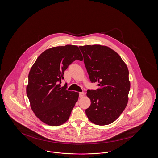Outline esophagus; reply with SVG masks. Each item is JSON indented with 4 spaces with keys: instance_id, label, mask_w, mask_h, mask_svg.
Segmentation results:
<instances>
[{
    "instance_id": "1",
    "label": "esophagus",
    "mask_w": 158,
    "mask_h": 158,
    "mask_svg": "<svg viewBox=\"0 0 158 158\" xmlns=\"http://www.w3.org/2000/svg\"><path fill=\"white\" fill-rule=\"evenodd\" d=\"M85 94V93L83 92H80V93H79V97H80V98H82V97H84Z\"/></svg>"
}]
</instances>
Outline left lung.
Returning a JSON list of instances; mask_svg holds the SVG:
<instances>
[{"mask_svg": "<svg viewBox=\"0 0 158 158\" xmlns=\"http://www.w3.org/2000/svg\"><path fill=\"white\" fill-rule=\"evenodd\" d=\"M90 82L98 83L97 90H88L90 106L88 119L99 126L116 120L126 108L130 82L127 66L114 50L105 45L79 46Z\"/></svg>", "mask_w": 158, "mask_h": 158, "instance_id": "obj_1", "label": "left lung"}]
</instances>
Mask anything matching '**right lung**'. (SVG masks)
<instances>
[{
	"label": "right lung",
	"instance_id": "right-lung-1",
	"mask_svg": "<svg viewBox=\"0 0 158 158\" xmlns=\"http://www.w3.org/2000/svg\"><path fill=\"white\" fill-rule=\"evenodd\" d=\"M83 57L76 45L58 46L41 53L31 68L27 95L32 111L49 126H57L69 118L79 98V92L60 87L64 71Z\"/></svg>",
	"mask_w": 158,
	"mask_h": 158
}]
</instances>
